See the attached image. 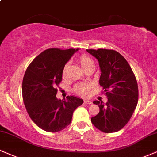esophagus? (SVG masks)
<instances>
[{
	"label": "esophagus",
	"instance_id": "1",
	"mask_svg": "<svg viewBox=\"0 0 157 157\" xmlns=\"http://www.w3.org/2000/svg\"><path fill=\"white\" fill-rule=\"evenodd\" d=\"M84 102L87 104V105H91L92 101L90 99H86V100H84Z\"/></svg>",
	"mask_w": 157,
	"mask_h": 157
}]
</instances>
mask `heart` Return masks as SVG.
Here are the masks:
<instances>
[{"instance_id": "heart-1", "label": "heart", "mask_w": 157, "mask_h": 157, "mask_svg": "<svg viewBox=\"0 0 157 157\" xmlns=\"http://www.w3.org/2000/svg\"><path fill=\"white\" fill-rule=\"evenodd\" d=\"M78 60L79 63L80 64V66L82 67V68L83 69H86L90 64H91L93 63L92 60L90 59L89 57L86 56V55H82L80 56V57L78 58ZM68 67H69V63H67L63 67V75H66L67 73ZM89 89H90V85L89 84H86V83H79L77 84L76 86H75V90H76L77 93H78L79 94H81V95H86V94H88L89 92Z\"/></svg>"}]
</instances>
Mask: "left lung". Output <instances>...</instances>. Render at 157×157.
<instances>
[{"mask_svg":"<svg viewBox=\"0 0 157 157\" xmlns=\"http://www.w3.org/2000/svg\"><path fill=\"white\" fill-rule=\"evenodd\" d=\"M99 61V85L106 92L107 102L94 101L99 113L91 122L105 133L119 131L129 122L138 101L137 80L126 60L116 50H86Z\"/></svg>","mask_w":157,"mask_h":157,"instance_id":"1","label":"left lung"}]
</instances>
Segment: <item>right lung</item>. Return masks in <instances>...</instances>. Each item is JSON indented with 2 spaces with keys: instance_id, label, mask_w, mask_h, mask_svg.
Returning a JSON list of instances; mask_svg holds the SVG:
<instances>
[{
  "instance_id": "add662e5",
  "label": "right lung",
  "mask_w": 157,
  "mask_h": 157,
  "mask_svg": "<svg viewBox=\"0 0 157 157\" xmlns=\"http://www.w3.org/2000/svg\"><path fill=\"white\" fill-rule=\"evenodd\" d=\"M79 49L43 51L28 66L22 80L23 102L31 120L44 131L58 132L70 124L73 112L83 99L69 96L56 97L64 66Z\"/></svg>"
}]
</instances>
